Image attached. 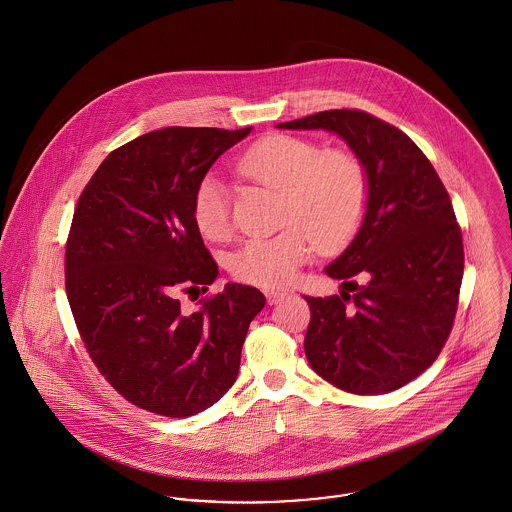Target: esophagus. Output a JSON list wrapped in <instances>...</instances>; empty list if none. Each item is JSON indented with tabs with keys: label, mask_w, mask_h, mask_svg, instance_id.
<instances>
[{
	"label": "esophagus",
	"mask_w": 512,
	"mask_h": 512,
	"mask_svg": "<svg viewBox=\"0 0 512 512\" xmlns=\"http://www.w3.org/2000/svg\"><path fill=\"white\" fill-rule=\"evenodd\" d=\"M285 295H287V293L278 291V289H268V291H266V299H268L270 305H278V303H281V301L285 299Z\"/></svg>",
	"instance_id": "34e87169"
}]
</instances>
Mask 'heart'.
Wrapping results in <instances>:
<instances>
[{
    "label": "heart",
    "instance_id": "1",
    "mask_svg": "<svg viewBox=\"0 0 512 512\" xmlns=\"http://www.w3.org/2000/svg\"><path fill=\"white\" fill-rule=\"evenodd\" d=\"M240 170L260 184L283 189V225L274 236H254L231 258L238 279L260 287H283L299 276L315 248L340 246L356 231L368 195L366 172L344 150L321 152L311 140L274 135L240 158ZM199 233L223 240L233 231L231 191L207 176L193 195Z\"/></svg>",
    "mask_w": 512,
    "mask_h": 512
}]
</instances>
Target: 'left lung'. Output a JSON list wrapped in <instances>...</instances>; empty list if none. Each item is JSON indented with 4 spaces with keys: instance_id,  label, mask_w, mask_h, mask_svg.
I'll use <instances>...</instances> for the list:
<instances>
[{
    "instance_id": "1",
    "label": "left lung",
    "mask_w": 512,
    "mask_h": 512,
    "mask_svg": "<svg viewBox=\"0 0 512 512\" xmlns=\"http://www.w3.org/2000/svg\"><path fill=\"white\" fill-rule=\"evenodd\" d=\"M276 127L338 135L368 182L360 229L325 268L355 293L305 295L307 360L342 391H395L438 358L456 317L464 244L448 191L419 146L370 113L332 109ZM358 273L364 286L349 281Z\"/></svg>"
}]
</instances>
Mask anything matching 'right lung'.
<instances>
[{
    "label": "right lung",
    "mask_w": 512,
    "mask_h": 512,
    "mask_svg": "<svg viewBox=\"0 0 512 512\" xmlns=\"http://www.w3.org/2000/svg\"><path fill=\"white\" fill-rule=\"evenodd\" d=\"M252 127H168L113 150L74 211L66 293L101 375L133 405L191 417L215 405L240 368L266 297L227 283L184 311L180 291L207 289L219 268L193 221L209 168Z\"/></svg>",
    "instance_id": "obj_1"
}]
</instances>
